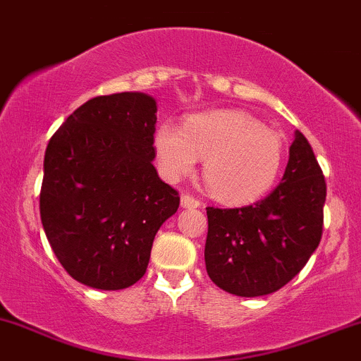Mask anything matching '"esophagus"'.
<instances>
[{
	"label": "esophagus",
	"mask_w": 361,
	"mask_h": 361,
	"mask_svg": "<svg viewBox=\"0 0 361 361\" xmlns=\"http://www.w3.org/2000/svg\"><path fill=\"white\" fill-rule=\"evenodd\" d=\"M181 207L183 209H197L200 207V202L197 199H193V197L190 195H181V200H180Z\"/></svg>",
	"instance_id": "obj_1"
}]
</instances>
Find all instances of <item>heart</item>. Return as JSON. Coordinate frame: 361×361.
I'll list each match as a JSON object with an SVG mask.
<instances>
[{"label":"heart","instance_id":"heart-1","mask_svg":"<svg viewBox=\"0 0 361 361\" xmlns=\"http://www.w3.org/2000/svg\"><path fill=\"white\" fill-rule=\"evenodd\" d=\"M284 140L252 114L238 109L190 116L183 130L161 123L154 154L161 176L178 183L204 159L202 176L214 199L247 204L274 187L284 162Z\"/></svg>","mask_w":361,"mask_h":361}]
</instances>
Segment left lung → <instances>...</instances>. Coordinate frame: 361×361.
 Masks as SVG:
<instances>
[{"label": "left lung", "instance_id": "left-lung-1", "mask_svg": "<svg viewBox=\"0 0 361 361\" xmlns=\"http://www.w3.org/2000/svg\"><path fill=\"white\" fill-rule=\"evenodd\" d=\"M326 180L312 145L296 132L283 181L238 209L207 207L205 267L236 296L271 295L298 274L322 238Z\"/></svg>", "mask_w": 361, "mask_h": 361}]
</instances>
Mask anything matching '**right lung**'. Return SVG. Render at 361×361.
Masks as SVG:
<instances>
[{"label": "right lung", "mask_w": 361, "mask_h": 361, "mask_svg": "<svg viewBox=\"0 0 361 361\" xmlns=\"http://www.w3.org/2000/svg\"><path fill=\"white\" fill-rule=\"evenodd\" d=\"M156 99L121 92L87 101L51 137L41 188L42 228L66 272L114 291L145 274L156 233L178 211L154 168Z\"/></svg>", "instance_id": "right-lung-1"}]
</instances>
